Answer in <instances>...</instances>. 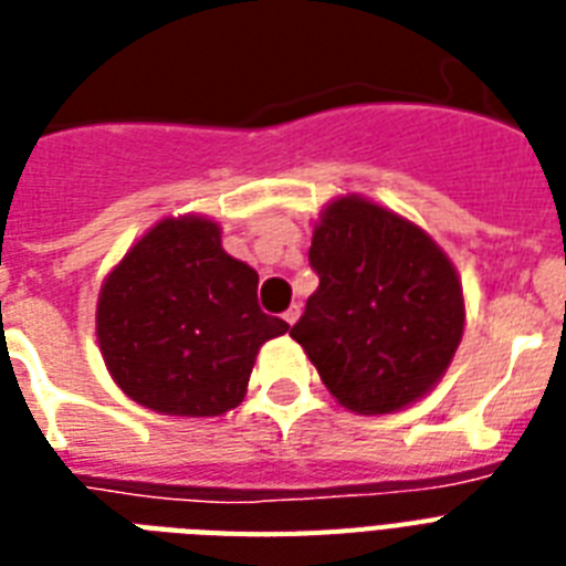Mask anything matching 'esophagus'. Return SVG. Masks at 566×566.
Masks as SVG:
<instances>
[{"label":"esophagus","mask_w":566,"mask_h":566,"mask_svg":"<svg viewBox=\"0 0 566 566\" xmlns=\"http://www.w3.org/2000/svg\"><path fill=\"white\" fill-rule=\"evenodd\" d=\"M297 318H301V306L292 304V306H289V310H286V313H283V322H286V324H295Z\"/></svg>","instance_id":"esophagus-1"}]
</instances>
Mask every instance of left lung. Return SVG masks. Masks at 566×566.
<instances>
[{
  "label": "left lung",
  "instance_id": "left-lung-1",
  "mask_svg": "<svg viewBox=\"0 0 566 566\" xmlns=\"http://www.w3.org/2000/svg\"><path fill=\"white\" fill-rule=\"evenodd\" d=\"M310 265L318 289L292 339L331 396L363 416L428 396L467 322L461 277L440 244L387 206L345 195L318 214Z\"/></svg>",
  "mask_w": 566,
  "mask_h": 566
}]
</instances>
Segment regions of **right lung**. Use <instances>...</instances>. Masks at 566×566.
Masks as SVG:
<instances>
[{
    "instance_id": "1",
    "label": "right lung",
    "mask_w": 566,
    "mask_h": 566,
    "mask_svg": "<svg viewBox=\"0 0 566 566\" xmlns=\"http://www.w3.org/2000/svg\"><path fill=\"white\" fill-rule=\"evenodd\" d=\"M260 274L221 248L206 214L161 218L108 271L96 297L105 369L147 410L221 416L248 392L256 354L289 324L256 301Z\"/></svg>"
}]
</instances>
